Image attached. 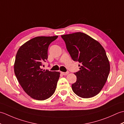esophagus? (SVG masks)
Returning <instances> with one entry per match:
<instances>
[{"label":"esophagus","mask_w":124,"mask_h":124,"mask_svg":"<svg viewBox=\"0 0 124 124\" xmlns=\"http://www.w3.org/2000/svg\"><path fill=\"white\" fill-rule=\"evenodd\" d=\"M69 73V72H61V73L63 75H68V73Z\"/></svg>","instance_id":"1"}]
</instances>
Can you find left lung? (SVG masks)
Returning <instances> with one entry per match:
<instances>
[{"instance_id": "obj_1", "label": "left lung", "mask_w": 124, "mask_h": 124, "mask_svg": "<svg viewBox=\"0 0 124 124\" xmlns=\"http://www.w3.org/2000/svg\"><path fill=\"white\" fill-rule=\"evenodd\" d=\"M72 59L80 63L75 72L77 81L72 89L78 96L90 98L98 94L107 80L110 63L106 52L98 41L83 32L62 35Z\"/></svg>"}]
</instances>
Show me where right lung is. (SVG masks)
Here are the masks:
<instances>
[{"mask_svg": "<svg viewBox=\"0 0 124 124\" xmlns=\"http://www.w3.org/2000/svg\"><path fill=\"white\" fill-rule=\"evenodd\" d=\"M57 36L36 37L20 47L14 65L17 79L29 96L37 100H46L54 93L60 73L43 70L48 58V48Z\"/></svg>", "mask_w": 124, "mask_h": 124, "instance_id": "add662e5", "label": "right lung"}]
</instances>
